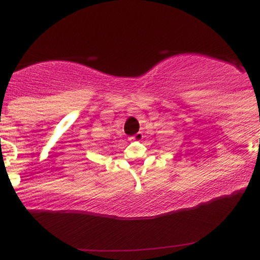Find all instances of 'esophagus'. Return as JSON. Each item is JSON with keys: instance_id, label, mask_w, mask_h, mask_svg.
<instances>
[{"instance_id": "obj_1", "label": "esophagus", "mask_w": 260, "mask_h": 260, "mask_svg": "<svg viewBox=\"0 0 260 260\" xmlns=\"http://www.w3.org/2000/svg\"><path fill=\"white\" fill-rule=\"evenodd\" d=\"M143 139V133H137L136 136H133V137H131L129 138V140H133V142H140V140Z\"/></svg>"}]
</instances>
